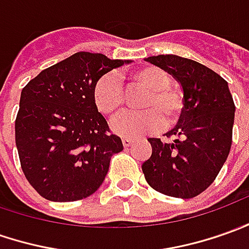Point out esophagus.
<instances>
[{"label": "esophagus", "instance_id": "1", "mask_svg": "<svg viewBox=\"0 0 249 249\" xmlns=\"http://www.w3.org/2000/svg\"><path fill=\"white\" fill-rule=\"evenodd\" d=\"M132 140L131 138H123V144H124V147H129L132 144Z\"/></svg>", "mask_w": 249, "mask_h": 249}]
</instances>
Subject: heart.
Returning a JSON list of instances; mask_svg holds the SVG:
<instances>
[{
	"label": "heart",
	"mask_w": 249,
	"mask_h": 249,
	"mask_svg": "<svg viewBox=\"0 0 249 249\" xmlns=\"http://www.w3.org/2000/svg\"><path fill=\"white\" fill-rule=\"evenodd\" d=\"M118 76L109 73L101 77L94 87L92 99L96 109L106 117H116L123 110L125 103L124 89ZM131 82L147 89L146 96L140 103L144 111L128 113L113 123V131L125 138H139L144 133L160 129L174 123L184 106L182 92L170 86V77L160 68L147 65L133 71L129 76Z\"/></svg>",
	"instance_id": "heart-1"
}]
</instances>
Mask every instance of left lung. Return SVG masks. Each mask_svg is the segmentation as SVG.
Instances as JSON below:
<instances>
[{"mask_svg":"<svg viewBox=\"0 0 249 249\" xmlns=\"http://www.w3.org/2000/svg\"><path fill=\"white\" fill-rule=\"evenodd\" d=\"M181 84L184 107L167 136L150 138L151 157L142 165L148 185L160 194L191 199L215 180L229 155L236 106L228 82L210 68L174 54L148 57Z\"/></svg>","mask_w":249,"mask_h":249,"instance_id":"1","label":"left lung"}]
</instances>
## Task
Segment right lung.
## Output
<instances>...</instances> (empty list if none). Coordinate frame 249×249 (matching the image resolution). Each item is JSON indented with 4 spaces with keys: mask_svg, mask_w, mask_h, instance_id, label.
Masks as SVG:
<instances>
[{
    "mask_svg": "<svg viewBox=\"0 0 249 249\" xmlns=\"http://www.w3.org/2000/svg\"><path fill=\"white\" fill-rule=\"evenodd\" d=\"M131 61L79 52L46 68L21 89L15 123L25 178L52 202H75L102 185L124 147L96 109L98 80Z\"/></svg>",
    "mask_w": 249,
    "mask_h": 249,
    "instance_id": "1",
    "label": "right lung"
}]
</instances>
